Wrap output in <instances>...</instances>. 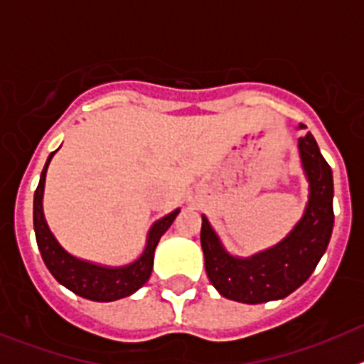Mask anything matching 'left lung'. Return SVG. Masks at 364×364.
Segmentation results:
<instances>
[{"label":"left lung","instance_id":"left-lung-1","mask_svg":"<svg viewBox=\"0 0 364 364\" xmlns=\"http://www.w3.org/2000/svg\"><path fill=\"white\" fill-rule=\"evenodd\" d=\"M304 129L306 125H299ZM299 154L310 186L301 220L284 239L252 257L226 252L202 215L200 244L208 279L222 297L246 304L277 301L308 281L326 252L333 230V176L311 133L299 138Z\"/></svg>","mask_w":364,"mask_h":364}]
</instances>
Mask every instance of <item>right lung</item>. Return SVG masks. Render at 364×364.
<instances>
[{
  "label": "right lung",
  "mask_w": 364,
  "mask_h": 364,
  "mask_svg": "<svg viewBox=\"0 0 364 364\" xmlns=\"http://www.w3.org/2000/svg\"><path fill=\"white\" fill-rule=\"evenodd\" d=\"M54 153L49 154L43 171H41L40 184H38L36 193H34V231H36V242L45 266L53 273V277L60 284L65 286L67 290L83 299H89V301L111 302L134 294L151 277L154 247L159 244L160 237L167 231V228L171 226L180 210L171 211L169 215L154 222L149 233H147L144 253L131 264L112 268V266L95 264V262H89V260L78 259V257L65 252L62 244L58 242L53 231L47 226V220H45L43 215L45 176H47V167H49Z\"/></svg>",
  "instance_id": "obj_1"
}]
</instances>
